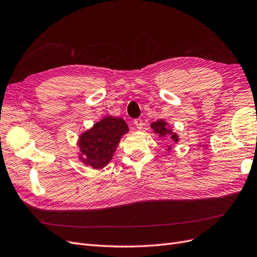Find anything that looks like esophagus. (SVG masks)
I'll return each instance as SVG.
<instances>
[{
    "mask_svg": "<svg viewBox=\"0 0 257 257\" xmlns=\"http://www.w3.org/2000/svg\"><path fill=\"white\" fill-rule=\"evenodd\" d=\"M135 125H136V127L138 128V129H142V127H143V125H144V122H143V119L142 118H137V119H135Z\"/></svg>",
    "mask_w": 257,
    "mask_h": 257,
    "instance_id": "esophagus-1",
    "label": "esophagus"
}]
</instances>
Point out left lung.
I'll return each instance as SVG.
<instances>
[{
  "label": "left lung",
  "mask_w": 257,
  "mask_h": 257,
  "mask_svg": "<svg viewBox=\"0 0 257 257\" xmlns=\"http://www.w3.org/2000/svg\"><path fill=\"white\" fill-rule=\"evenodd\" d=\"M167 125H168L167 122L160 119V120H157L156 122H153L151 127H152V129H154L155 134H159V137L169 136V140L176 143L178 141V139H177L178 137L175 134H173L172 130H170ZM169 148H170V146H169Z\"/></svg>",
  "instance_id": "1"
}]
</instances>
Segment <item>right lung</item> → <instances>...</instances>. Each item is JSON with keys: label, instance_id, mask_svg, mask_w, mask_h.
Listing matches in <instances>:
<instances>
[{"label": "right lung", "instance_id": "1", "mask_svg": "<svg viewBox=\"0 0 257 257\" xmlns=\"http://www.w3.org/2000/svg\"><path fill=\"white\" fill-rule=\"evenodd\" d=\"M128 132L125 120L106 116L80 137L79 146L83 162L94 169H101L112 159L122 135Z\"/></svg>", "mask_w": 257, "mask_h": 257}]
</instances>
